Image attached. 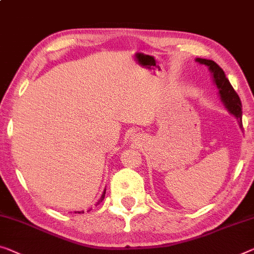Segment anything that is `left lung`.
Returning a JSON list of instances; mask_svg holds the SVG:
<instances>
[{
  "instance_id": "8db88e82",
  "label": "left lung",
  "mask_w": 254,
  "mask_h": 254,
  "mask_svg": "<svg viewBox=\"0 0 254 254\" xmlns=\"http://www.w3.org/2000/svg\"><path fill=\"white\" fill-rule=\"evenodd\" d=\"M196 62L199 63L200 65H205L209 68V70L212 74V78H213L214 84L217 85L219 89V94H220V99L226 108L228 109L230 114H233L236 117L241 127H243L242 124V103L240 97L236 93V91L230 84L228 78L226 77L225 71L222 70V68L218 65L217 63H214L213 60L209 59H203V58H196Z\"/></svg>"
}]
</instances>
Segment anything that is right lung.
I'll return each instance as SVG.
<instances>
[{
    "instance_id": "1",
    "label": "right lung",
    "mask_w": 254,
    "mask_h": 254,
    "mask_svg": "<svg viewBox=\"0 0 254 254\" xmlns=\"http://www.w3.org/2000/svg\"><path fill=\"white\" fill-rule=\"evenodd\" d=\"M105 194H106V190L103 192V195H101V197H100V199L99 200H98V204H99V203H101V202H103V199L105 198ZM78 213H81V212H78ZM82 213H83V211H82Z\"/></svg>"
}]
</instances>
